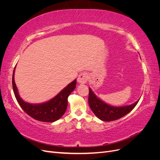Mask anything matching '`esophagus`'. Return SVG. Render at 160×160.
<instances>
[{
  "instance_id": "esophagus-1",
  "label": "esophagus",
  "mask_w": 160,
  "mask_h": 160,
  "mask_svg": "<svg viewBox=\"0 0 160 160\" xmlns=\"http://www.w3.org/2000/svg\"><path fill=\"white\" fill-rule=\"evenodd\" d=\"M88 78L89 77L88 73H86V72H82V73L79 75L78 78H77V81H78L79 83L84 84L86 83V82L88 81Z\"/></svg>"
}]
</instances>
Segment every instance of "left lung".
<instances>
[{"instance_id":"obj_1","label":"left lung","mask_w":160,"mask_h":160,"mask_svg":"<svg viewBox=\"0 0 160 160\" xmlns=\"http://www.w3.org/2000/svg\"><path fill=\"white\" fill-rule=\"evenodd\" d=\"M89 99L88 102L91 109L93 113L99 119L104 122H111L122 118L129 113L138 103V101L130 105L122 106V107H113L103 102L97 96L91 88H89Z\"/></svg>"}]
</instances>
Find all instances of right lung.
Listing matches in <instances>:
<instances>
[{"instance_id": "1", "label": "right lung", "mask_w": 160, "mask_h": 160, "mask_svg": "<svg viewBox=\"0 0 160 160\" xmlns=\"http://www.w3.org/2000/svg\"><path fill=\"white\" fill-rule=\"evenodd\" d=\"M14 70L15 67L12 79L13 91L18 104L27 114L33 119L43 122H54L64 115L67 108L68 97L75 88L76 79L66 86L59 94L49 101L40 104H31L24 101L18 95L14 78Z\"/></svg>"}]
</instances>
